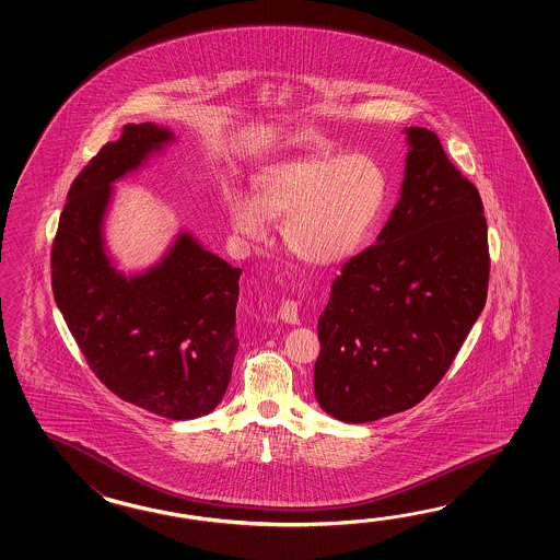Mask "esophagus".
Segmentation results:
<instances>
[{
  "mask_svg": "<svg viewBox=\"0 0 560 560\" xmlns=\"http://www.w3.org/2000/svg\"><path fill=\"white\" fill-rule=\"evenodd\" d=\"M278 318L288 324H298V302L296 300H284L278 308Z\"/></svg>",
  "mask_w": 560,
  "mask_h": 560,
  "instance_id": "obj_1",
  "label": "esophagus"
}]
</instances>
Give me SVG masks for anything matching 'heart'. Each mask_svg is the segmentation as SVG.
Masks as SVG:
<instances>
[{"mask_svg":"<svg viewBox=\"0 0 560 560\" xmlns=\"http://www.w3.org/2000/svg\"><path fill=\"white\" fill-rule=\"evenodd\" d=\"M388 178L366 154H312L280 162L256 178V196L228 198V218L244 242H264L270 220H284V242L302 262L350 258L376 224Z\"/></svg>","mask_w":560,"mask_h":560,"instance_id":"heart-1","label":"heart"}]
</instances>
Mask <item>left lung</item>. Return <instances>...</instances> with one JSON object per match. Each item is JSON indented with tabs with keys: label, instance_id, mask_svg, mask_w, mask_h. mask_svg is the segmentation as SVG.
Returning a JSON list of instances; mask_svg holds the SVG:
<instances>
[{
	"label": "left lung",
	"instance_id": "1",
	"mask_svg": "<svg viewBox=\"0 0 560 560\" xmlns=\"http://www.w3.org/2000/svg\"><path fill=\"white\" fill-rule=\"evenodd\" d=\"M405 131L400 200L376 244L342 266L318 318L314 394L342 422H372L424 400L487 302L480 194L434 131Z\"/></svg>",
	"mask_w": 560,
	"mask_h": 560
}]
</instances>
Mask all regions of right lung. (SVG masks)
<instances>
[{
	"instance_id": "right-lung-1",
	"label": "right lung",
	"mask_w": 560,
	"mask_h": 560,
	"mask_svg": "<svg viewBox=\"0 0 560 560\" xmlns=\"http://www.w3.org/2000/svg\"><path fill=\"white\" fill-rule=\"evenodd\" d=\"M172 140L162 126L128 124L73 179L51 246V290L102 384L158 417L190 420L226 394L242 270L182 232L160 264L128 278L107 258L102 230L112 184Z\"/></svg>"
}]
</instances>
